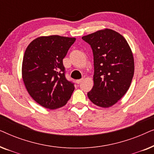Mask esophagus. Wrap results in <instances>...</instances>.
Instances as JSON below:
<instances>
[{
  "label": "esophagus",
  "mask_w": 154,
  "mask_h": 154,
  "mask_svg": "<svg viewBox=\"0 0 154 154\" xmlns=\"http://www.w3.org/2000/svg\"><path fill=\"white\" fill-rule=\"evenodd\" d=\"M83 79H79V80H76V81H75V83H76L77 84H80V83H81V82L82 81H83Z\"/></svg>",
  "instance_id": "obj_1"
}]
</instances>
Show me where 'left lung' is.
Wrapping results in <instances>:
<instances>
[{"instance_id":"left-lung-1","label":"left lung","mask_w":154,"mask_h":154,"mask_svg":"<svg viewBox=\"0 0 154 154\" xmlns=\"http://www.w3.org/2000/svg\"><path fill=\"white\" fill-rule=\"evenodd\" d=\"M94 57V85L88 92L97 106L115 104L129 89L134 75V58L128 42L116 31L106 29L82 37Z\"/></svg>"}]
</instances>
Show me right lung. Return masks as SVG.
Instances as JSON below:
<instances>
[{
  "label": "right lung",
  "instance_id": "right-lung-1",
  "mask_svg": "<svg viewBox=\"0 0 154 154\" xmlns=\"http://www.w3.org/2000/svg\"><path fill=\"white\" fill-rule=\"evenodd\" d=\"M75 38L50 35L33 40L25 51L22 79L27 91L46 109L64 106L71 98L74 83L66 79L63 59Z\"/></svg>",
  "mask_w": 154,
  "mask_h": 154
}]
</instances>
